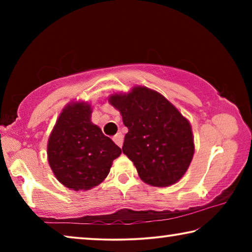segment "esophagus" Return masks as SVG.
<instances>
[{
  "mask_svg": "<svg viewBox=\"0 0 252 252\" xmlns=\"http://www.w3.org/2000/svg\"><path fill=\"white\" fill-rule=\"evenodd\" d=\"M113 141L116 142L119 147H122V143H123V135L121 133H118L116 136L113 138Z\"/></svg>",
  "mask_w": 252,
  "mask_h": 252,
  "instance_id": "esophagus-1",
  "label": "esophagus"
}]
</instances>
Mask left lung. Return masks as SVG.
<instances>
[{
    "instance_id": "left-lung-1",
    "label": "left lung",
    "mask_w": 252,
    "mask_h": 252,
    "mask_svg": "<svg viewBox=\"0 0 252 252\" xmlns=\"http://www.w3.org/2000/svg\"><path fill=\"white\" fill-rule=\"evenodd\" d=\"M109 101L120 111L127 127L122 151L133 162L140 178L155 187L180 180L194 152L187 119L163 95L148 88L136 87Z\"/></svg>"
}]
</instances>
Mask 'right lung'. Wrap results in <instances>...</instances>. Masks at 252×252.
Wrapping results in <instances>:
<instances>
[{"mask_svg":"<svg viewBox=\"0 0 252 252\" xmlns=\"http://www.w3.org/2000/svg\"><path fill=\"white\" fill-rule=\"evenodd\" d=\"M91 106L69 104L60 114L48 143V159L58 180L69 189L89 190L109 174L121 149L91 122Z\"/></svg>","mask_w":252,"mask_h":252,"instance_id":"add662e5","label":"right lung"}]
</instances>
